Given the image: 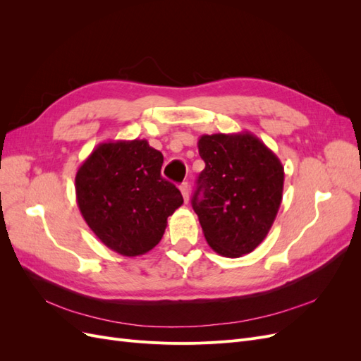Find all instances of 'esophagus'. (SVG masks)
<instances>
[{"instance_id":"1","label":"esophagus","mask_w":361,"mask_h":361,"mask_svg":"<svg viewBox=\"0 0 361 361\" xmlns=\"http://www.w3.org/2000/svg\"><path fill=\"white\" fill-rule=\"evenodd\" d=\"M179 188H180L182 195H183L185 203H188V200H190V183L188 182H183V183H180Z\"/></svg>"}]
</instances>
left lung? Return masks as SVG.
<instances>
[{"label": "left lung", "mask_w": 361, "mask_h": 361, "mask_svg": "<svg viewBox=\"0 0 361 361\" xmlns=\"http://www.w3.org/2000/svg\"><path fill=\"white\" fill-rule=\"evenodd\" d=\"M206 167L192 207L207 244L224 257H241L267 238L283 199L285 169L255 134L199 138Z\"/></svg>", "instance_id": "obj_1"}]
</instances>
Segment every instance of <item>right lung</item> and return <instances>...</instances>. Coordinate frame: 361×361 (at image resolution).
<instances>
[{"instance_id":"1","label":"right lung","mask_w":361,"mask_h":361,"mask_svg":"<svg viewBox=\"0 0 361 361\" xmlns=\"http://www.w3.org/2000/svg\"><path fill=\"white\" fill-rule=\"evenodd\" d=\"M162 161L147 140H116L97 145L76 171V203L84 221L118 255H146L183 203L180 191L162 179Z\"/></svg>"}]
</instances>
